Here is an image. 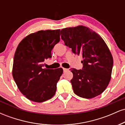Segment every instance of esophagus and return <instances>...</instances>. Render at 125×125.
<instances>
[{"label": "esophagus", "instance_id": "obj_1", "mask_svg": "<svg viewBox=\"0 0 125 125\" xmlns=\"http://www.w3.org/2000/svg\"><path fill=\"white\" fill-rule=\"evenodd\" d=\"M63 72H66L69 70V69H66V68H63Z\"/></svg>", "mask_w": 125, "mask_h": 125}]
</instances>
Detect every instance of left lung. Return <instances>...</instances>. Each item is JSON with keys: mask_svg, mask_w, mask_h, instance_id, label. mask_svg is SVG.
I'll return each mask as SVG.
<instances>
[{"mask_svg": "<svg viewBox=\"0 0 125 125\" xmlns=\"http://www.w3.org/2000/svg\"><path fill=\"white\" fill-rule=\"evenodd\" d=\"M61 38L75 54L82 56V69L71 68L73 76L71 82L74 93L90 99L106 89L111 78L112 56L103 39L83 26L63 29Z\"/></svg>", "mask_w": 125, "mask_h": 125, "instance_id": "1", "label": "left lung"}]
</instances>
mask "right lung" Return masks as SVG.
I'll return each instance as SVG.
<instances>
[{
	"label": "right lung",
	"instance_id": "obj_1",
	"mask_svg": "<svg viewBox=\"0 0 125 125\" xmlns=\"http://www.w3.org/2000/svg\"><path fill=\"white\" fill-rule=\"evenodd\" d=\"M60 41V30L40 31L27 36L19 44L13 59L12 74L19 89L35 102L50 99L55 94L62 68H43Z\"/></svg>",
	"mask_w": 125,
	"mask_h": 125
}]
</instances>
